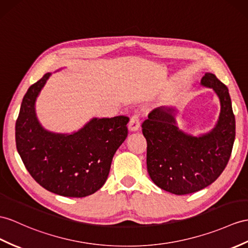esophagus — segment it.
Here are the masks:
<instances>
[{"label":"esophagus","mask_w":248,"mask_h":248,"mask_svg":"<svg viewBox=\"0 0 248 248\" xmlns=\"http://www.w3.org/2000/svg\"><path fill=\"white\" fill-rule=\"evenodd\" d=\"M128 128L130 131H137L140 128V119H139V116H137V114H134V116L130 118Z\"/></svg>","instance_id":"1"}]
</instances>
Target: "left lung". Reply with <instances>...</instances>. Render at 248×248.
<instances>
[{
  "label": "left lung",
  "instance_id": "8db88e82",
  "mask_svg": "<svg viewBox=\"0 0 248 248\" xmlns=\"http://www.w3.org/2000/svg\"><path fill=\"white\" fill-rule=\"evenodd\" d=\"M201 85L213 88L221 105L218 122L207 134L194 137L179 129L172 107L155 108L142 124L149 177L174 195L192 194L214 183L232 155L235 120L228 88L210 72L202 78Z\"/></svg>",
  "mask_w": 248,
  "mask_h": 248
}]
</instances>
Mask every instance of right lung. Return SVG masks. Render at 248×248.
<instances>
[{
	"mask_svg": "<svg viewBox=\"0 0 248 248\" xmlns=\"http://www.w3.org/2000/svg\"><path fill=\"white\" fill-rule=\"evenodd\" d=\"M50 75L24 95L16 123L17 153L30 176L48 191L70 198L93 195L106 182L113 155L127 137L129 118H93L71 135L46 130L35 114V100Z\"/></svg>",
	"mask_w": 248,
	"mask_h": 248,
	"instance_id": "obj_1",
	"label": "right lung"
}]
</instances>
